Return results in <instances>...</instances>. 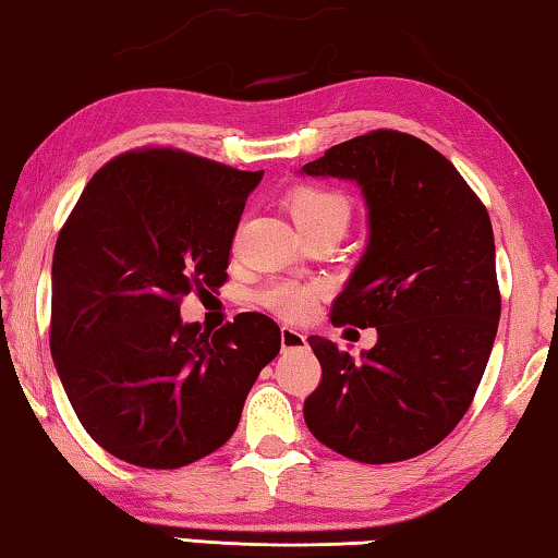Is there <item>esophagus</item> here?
Segmentation results:
<instances>
[{
    "mask_svg": "<svg viewBox=\"0 0 558 558\" xmlns=\"http://www.w3.org/2000/svg\"><path fill=\"white\" fill-rule=\"evenodd\" d=\"M280 344H282V350H298V348H305L307 338L298 330V327L282 325L280 327Z\"/></svg>",
    "mask_w": 558,
    "mask_h": 558,
    "instance_id": "34e87169",
    "label": "esophagus"
}]
</instances>
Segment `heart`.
<instances>
[{
    "label": "heart",
    "mask_w": 558,
    "mask_h": 558,
    "mask_svg": "<svg viewBox=\"0 0 558 558\" xmlns=\"http://www.w3.org/2000/svg\"><path fill=\"white\" fill-rule=\"evenodd\" d=\"M286 208L293 216L300 233L315 231V228H332L342 233L352 218V203L342 191L313 183L295 185L286 196ZM317 295H320L317 282L278 280L265 286L258 298L272 313L298 320L313 311Z\"/></svg>",
    "instance_id": "heart-1"
}]
</instances>
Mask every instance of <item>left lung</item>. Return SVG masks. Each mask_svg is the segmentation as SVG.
<instances>
[{
	"label": "left lung",
	"instance_id": "8db88e82",
	"mask_svg": "<svg viewBox=\"0 0 558 558\" xmlns=\"http://www.w3.org/2000/svg\"><path fill=\"white\" fill-rule=\"evenodd\" d=\"M303 171L365 193L369 243L330 320L377 327L362 360L307 338L323 377L305 424L355 462H404L457 427L489 362L501 315L489 214L437 148L402 131L344 141Z\"/></svg>",
	"mask_w": 558,
	"mask_h": 558
}]
</instances>
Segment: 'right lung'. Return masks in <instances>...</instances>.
Masks as SVG:
<instances>
[{"instance_id":"obj_1","label":"right lung","mask_w":558,"mask_h":558,"mask_svg":"<svg viewBox=\"0 0 558 558\" xmlns=\"http://www.w3.org/2000/svg\"><path fill=\"white\" fill-rule=\"evenodd\" d=\"M263 171L171 146L119 154L61 226L49 344L96 445L146 470L223 447L280 327L241 313L216 332L181 323V300L226 282L245 201Z\"/></svg>"}]
</instances>
